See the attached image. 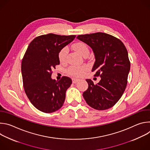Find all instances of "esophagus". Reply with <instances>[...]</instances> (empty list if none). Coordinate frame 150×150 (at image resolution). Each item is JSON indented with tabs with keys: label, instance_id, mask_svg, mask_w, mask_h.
Wrapping results in <instances>:
<instances>
[{
	"label": "esophagus",
	"instance_id": "esophagus-1",
	"mask_svg": "<svg viewBox=\"0 0 150 150\" xmlns=\"http://www.w3.org/2000/svg\"><path fill=\"white\" fill-rule=\"evenodd\" d=\"M72 82H73L74 83H76V82H78V81H80V79H76V78H72Z\"/></svg>",
	"mask_w": 150,
	"mask_h": 150
}]
</instances>
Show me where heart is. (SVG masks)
<instances>
[{
    "mask_svg": "<svg viewBox=\"0 0 150 150\" xmlns=\"http://www.w3.org/2000/svg\"><path fill=\"white\" fill-rule=\"evenodd\" d=\"M74 49L76 52L83 57L85 55H88L89 53V49L86 44L83 42H78L74 45ZM68 52V49L67 47H63L58 53V58L60 62L63 63L66 61L67 56ZM87 71V67L85 66L71 67L68 70V72L69 75L75 77H80L83 75L85 71Z\"/></svg>",
    "mask_w": 150,
    "mask_h": 150,
    "instance_id": "1",
    "label": "heart"
}]
</instances>
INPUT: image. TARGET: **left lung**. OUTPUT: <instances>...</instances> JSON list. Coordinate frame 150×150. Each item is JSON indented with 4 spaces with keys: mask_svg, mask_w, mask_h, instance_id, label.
I'll return each instance as SVG.
<instances>
[{
    "mask_svg": "<svg viewBox=\"0 0 150 150\" xmlns=\"http://www.w3.org/2000/svg\"><path fill=\"white\" fill-rule=\"evenodd\" d=\"M76 38L92 49L96 60L91 71L101 78L96 85L86 79L88 88L83 97L94 109H110L121 98L126 87L130 71L127 51L119 39L106 33L79 35Z\"/></svg>",
    "mask_w": 150,
    "mask_h": 150,
    "instance_id": "8db88e82",
    "label": "left lung"
}]
</instances>
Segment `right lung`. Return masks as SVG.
Returning a JSON list of instances; mask_svg holds the SVG:
<instances>
[{
    "instance_id": "add662e5",
    "label": "right lung",
    "mask_w": 150,
    "mask_h": 150,
    "mask_svg": "<svg viewBox=\"0 0 150 150\" xmlns=\"http://www.w3.org/2000/svg\"><path fill=\"white\" fill-rule=\"evenodd\" d=\"M76 35H42L30 43L21 63L23 85L31 103L41 112L49 113L63 105L72 79L63 76L52 78V70L60 64L59 51L72 42Z\"/></svg>"
}]
</instances>
